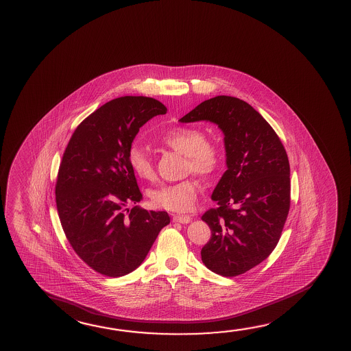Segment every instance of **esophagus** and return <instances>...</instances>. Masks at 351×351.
Instances as JSON below:
<instances>
[{
    "mask_svg": "<svg viewBox=\"0 0 351 351\" xmlns=\"http://www.w3.org/2000/svg\"><path fill=\"white\" fill-rule=\"evenodd\" d=\"M190 221H191V217H190V216H180V215H176V216H173V222L186 224V223H190Z\"/></svg>",
    "mask_w": 351,
    "mask_h": 351,
    "instance_id": "1",
    "label": "esophagus"
}]
</instances>
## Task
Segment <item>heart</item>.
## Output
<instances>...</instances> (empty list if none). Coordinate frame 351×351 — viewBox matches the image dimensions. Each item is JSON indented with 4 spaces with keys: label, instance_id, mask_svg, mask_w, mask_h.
Wrapping results in <instances>:
<instances>
[{
    "label": "heart",
    "instance_id": "heart-1",
    "mask_svg": "<svg viewBox=\"0 0 351 351\" xmlns=\"http://www.w3.org/2000/svg\"><path fill=\"white\" fill-rule=\"evenodd\" d=\"M162 143L186 156V169L199 174H211L219 166L221 151L213 143L207 141L205 134L191 127H178L168 130ZM129 163L134 173L144 180L155 176L154 163L144 147L134 145L129 151ZM200 190L194 178L184 179L178 183L163 184L151 190L150 199L157 207L173 212H188L194 207Z\"/></svg>",
    "mask_w": 351,
    "mask_h": 351
}]
</instances>
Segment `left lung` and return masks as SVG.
<instances>
[{
	"mask_svg": "<svg viewBox=\"0 0 351 351\" xmlns=\"http://www.w3.org/2000/svg\"><path fill=\"white\" fill-rule=\"evenodd\" d=\"M217 124L227 171L212 193L217 208L204 213L211 239L201 258L212 272L234 277L266 260L278 244L290 207L289 160L278 135L247 102L216 96L179 119Z\"/></svg>",
	"mask_w": 351,
	"mask_h": 351,
	"instance_id": "8db88e82",
	"label": "left lung"
}]
</instances>
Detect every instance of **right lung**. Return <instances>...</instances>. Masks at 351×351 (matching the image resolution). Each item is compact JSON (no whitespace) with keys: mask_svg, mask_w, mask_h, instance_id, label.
<instances>
[{"mask_svg":"<svg viewBox=\"0 0 351 351\" xmlns=\"http://www.w3.org/2000/svg\"><path fill=\"white\" fill-rule=\"evenodd\" d=\"M166 112L152 97L110 101L79 124L62 157L56 183L62 228L77 255L107 277L139 267L171 222L167 212L124 208L143 199L129 163L132 143L145 123Z\"/></svg>","mask_w":351,"mask_h":351,"instance_id":"1","label":"right lung"}]
</instances>
